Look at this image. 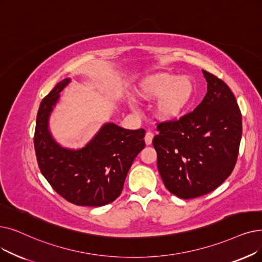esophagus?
Wrapping results in <instances>:
<instances>
[{
    "mask_svg": "<svg viewBox=\"0 0 262 262\" xmlns=\"http://www.w3.org/2000/svg\"><path fill=\"white\" fill-rule=\"evenodd\" d=\"M153 137H154V135H153V133H151V132H147V133L145 134L144 141H145V144H146V145H150V144L152 143Z\"/></svg>",
    "mask_w": 262,
    "mask_h": 262,
    "instance_id": "34e87169",
    "label": "esophagus"
}]
</instances>
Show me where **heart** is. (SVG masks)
<instances>
[{"instance_id": "heart-1", "label": "heart", "mask_w": 262, "mask_h": 262, "mask_svg": "<svg viewBox=\"0 0 262 262\" xmlns=\"http://www.w3.org/2000/svg\"><path fill=\"white\" fill-rule=\"evenodd\" d=\"M196 85L189 76L178 77L158 73L143 78L138 84V96L147 101L157 100L155 115L163 121H176L189 108L195 97Z\"/></svg>"}]
</instances>
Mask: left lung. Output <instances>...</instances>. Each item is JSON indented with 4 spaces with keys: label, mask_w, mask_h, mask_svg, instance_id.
<instances>
[{
    "label": "left lung",
    "mask_w": 262,
    "mask_h": 262,
    "mask_svg": "<svg viewBox=\"0 0 262 262\" xmlns=\"http://www.w3.org/2000/svg\"><path fill=\"white\" fill-rule=\"evenodd\" d=\"M208 92L196 109L178 121L159 123L153 139L166 188L182 199L217 188L234 168L242 116L229 86L202 71Z\"/></svg>",
    "instance_id": "1"
}]
</instances>
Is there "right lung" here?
<instances>
[{
    "label": "right lung",
    "instance_id": "add662e5",
    "mask_svg": "<svg viewBox=\"0 0 262 262\" xmlns=\"http://www.w3.org/2000/svg\"><path fill=\"white\" fill-rule=\"evenodd\" d=\"M71 78L56 84L40 103L34 146L42 176L52 188L77 206L101 207L121 194L128 170L145 145L143 128L132 130L106 123L81 149L56 142L49 119Z\"/></svg>",
    "mask_w": 262,
    "mask_h": 262
}]
</instances>
